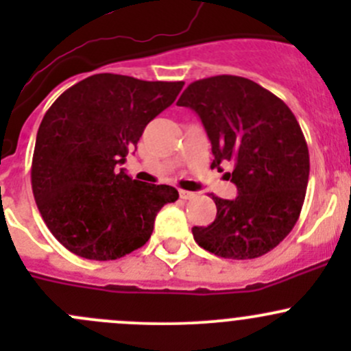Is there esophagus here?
<instances>
[{"instance_id":"obj_1","label":"esophagus","mask_w":351,"mask_h":351,"mask_svg":"<svg viewBox=\"0 0 351 351\" xmlns=\"http://www.w3.org/2000/svg\"><path fill=\"white\" fill-rule=\"evenodd\" d=\"M195 197V193L193 192H189V190H180V198H183V200H190V198Z\"/></svg>"}]
</instances>
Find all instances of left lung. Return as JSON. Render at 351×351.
<instances>
[{
	"mask_svg": "<svg viewBox=\"0 0 351 351\" xmlns=\"http://www.w3.org/2000/svg\"><path fill=\"white\" fill-rule=\"evenodd\" d=\"M180 107L200 117L212 144L210 168L238 186V197L212 195L215 221L193 239L221 258L253 260L278 246L299 219L309 180V149L284 101L254 81L221 74L189 84Z\"/></svg>",
	"mask_w": 351,
	"mask_h": 351,
	"instance_id": "obj_1",
	"label": "left lung"
}]
</instances>
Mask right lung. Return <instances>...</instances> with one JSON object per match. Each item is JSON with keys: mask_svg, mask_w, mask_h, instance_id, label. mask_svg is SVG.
Returning a JSON list of instances; mask_svg holds the SVG:
<instances>
[{"mask_svg": "<svg viewBox=\"0 0 351 351\" xmlns=\"http://www.w3.org/2000/svg\"><path fill=\"white\" fill-rule=\"evenodd\" d=\"M183 84L93 74L45 112L32 190L45 226L71 253L97 261L125 256L147 243L161 207L178 200L173 186L137 182L117 166Z\"/></svg>", "mask_w": 351, "mask_h": 351, "instance_id": "right-lung-1", "label": "right lung"}]
</instances>
